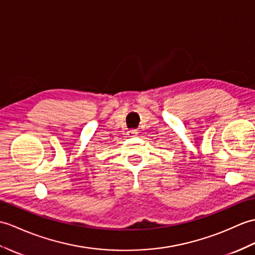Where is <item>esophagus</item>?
<instances>
[{
    "mask_svg": "<svg viewBox=\"0 0 255 255\" xmlns=\"http://www.w3.org/2000/svg\"><path fill=\"white\" fill-rule=\"evenodd\" d=\"M127 134L129 135V137H134L135 134H138V130H137V129L129 130V131H127Z\"/></svg>",
    "mask_w": 255,
    "mask_h": 255,
    "instance_id": "1",
    "label": "esophagus"
}]
</instances>
